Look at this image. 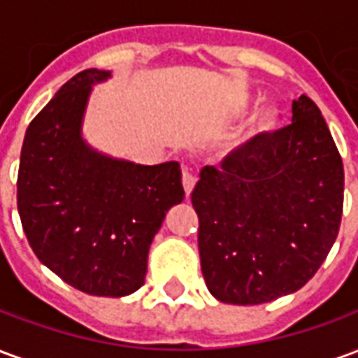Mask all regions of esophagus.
I'll return each mask as SVG.
<instances>
[{"mask_svg": "<svg viewBox=\"0 0 358 358\" xmlns=\"http://www.w3.org/2000/svg\"><path fill=\"white\" fill-rule=\"evenodd\" d=\"M195 182H197V178H195L192 172L189 171L182 172V186H184V192H186V195H189L192 192H194Z\"/></svg>", "mask_w": 358, "mask_h": 358, "instance_id": "34e87169", "label": "esophagus"}]
</instances>
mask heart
<instances>
[{
  "mask_svg": "<svg viewBox=\"0 0 358 358\" xmlns=\"http://www.w3.org/2000/svg\"><path fill=\"white\" fill-rule=\"evenodd\" d=\"M255 103V97L251 95H243L240 101L236 103L238 110H245L249 109L251 105ZM280 122H282V113L278 107L274 105H268V107H263V109L257 113L251 124L243 134L241 138V143H248V141H255V140H263V138H268L272 134L276 132L280 128Z\"/></svg>",
  "mask_w": 358,
  "mask_h": 358,
  "instance_id": "b5f03b06",
  "label": "heart"
}]
</instances>
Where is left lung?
<instances>
[{
    "instance_id": "1",
    "label": "left lung",
    "mask_w": 358,
    "mask_h": 358,
    "mask_svg": "<svg viewBox=\"0 0 358 358\" xmlns=\"http://www.w3.org/2000/svg\"><path fill=\"white\" fill-rule=\"evenodd\" d=\"M292 124L203 166L192 192L199 257L222 303L259 305L293 293L320 268L343 213V163L313 99Z\"/></svg>"
}]
</instances>
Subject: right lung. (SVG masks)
Here are the masks:
<instances>
[{
	"label": "right lung",
	"instance_id": "obj_1",
	"mask_svg": "<svg viewBox=\"0 0 358 358\" xmlns=\"http://www.w3.org/2000/svg\"><path fill=\"white\" fill-rule=\"evenodd\" d=\"M107 78L109 71H82L30 122L17 207L30 248L51 272L90 295L124 297L143 285L151 241L184 187L176 161L136 164L84 140L90 95Z\"/></svg>",
	"mask_w": 358,
	"mask_h": 358
}]
</instances>
